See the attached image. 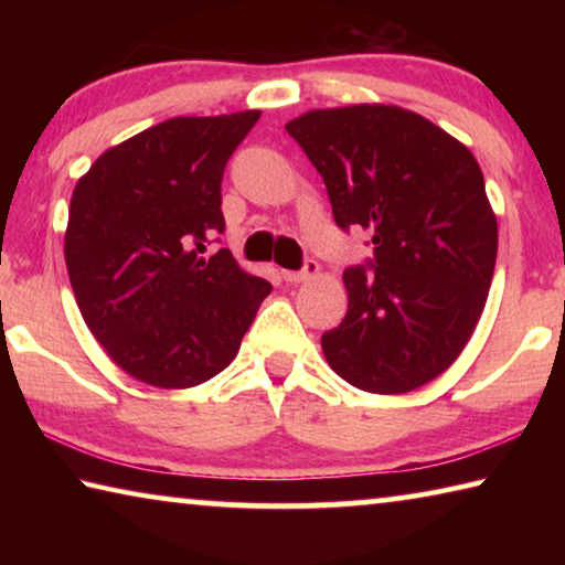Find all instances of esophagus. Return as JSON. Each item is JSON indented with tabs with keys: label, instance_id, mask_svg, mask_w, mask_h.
<instances>
[{
	"label": "esophagus",
	"instance_id": "34e87169",
	"mask_svg": "<svg viewBox=\"0 0 565 565\" xmlns=\"http://www.w3.org/2000/svg\"><path fill=\"white\" fill-rule=\"evenodd\" d=\"M281 276H284V281H289V284L309 281V279H313V276H319V262L306 259L303 262V269H299V271H281Z\"/></svg>",
	"mask_w": 565,
	"mask_h": 565
}]
</instances>
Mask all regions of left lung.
<instances>
[{
  "label": "left lung",
  "mask_w": 565,
  "mask_h": 565,
  "mask_svg": "<svg viewBox=\"0 0 565 565\" xmlns=\"http://www.w3.org/2000/svg\"><path fill=\"white\" fill-rule=\"evenodd\" d=\"M286 131L327 184L333 222L369 228L349 311L321 337L329 366L371 394H406L451 366L491 289L499 226L478 161L414 111L317 109Z\"/></svg>",
  "instance_id": "8db88e82"
}]
</instances>
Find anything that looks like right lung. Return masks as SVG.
I'll return each instance as SVG.
<instances>
[{"label": "right lung", "instance_id": "add662e5", "mask_svg": "<svg viewBox=\"0 0 565 565\" xmlns=\"http://www.w3.org/2000/svg\"><path fill=\"white\" fill-rule=\"evenodd\" d=\"M262 111L177 117L94 161L70 206L64 259L79 311L114 363L189 388L236 356L271 284L246 274L224 234L226 161Z\"/></svg>", "mask_w": 565, "mask_h": 565}]
</instances>
